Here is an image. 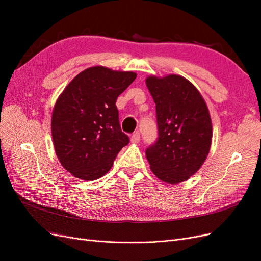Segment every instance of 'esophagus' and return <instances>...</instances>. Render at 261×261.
<instances>
[{
	"label": "esophagus",
	"instance_id": "obj_1",
	"mask_svg": "<svg viewBox=\"0 0 261 261\" xmlns=\"http://www.w3.org/2000/svg\"><path fill=\"white\" fill-rule=\"evenodd\" d=\"M139 140H140V135H139V133H134L133 135H132V137H130V141L133 144H137V143H139Z\"/></svg>",
	"mask_w": 261,
	"mask_h": 261
}]
</instances>
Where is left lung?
I'll list each match as a JSON object with an SVG mask.
<instances>
[{
  "mask_svg": "<svg viewBox=\"0 0 261 261\" xmlns=\"http://www.w3.org/2000/svg\"><path fill=\"white\" fill-rule=\"evenodd\" d=\"M146 85L155 103L159 132L155 144L146 150L150 169L165 183H181L201 168L210 151L208 107L198 89L183 76H148Z\"/></svg>",
  "mask_w": 261,
  "mask_h": 261,
  "instance_id": "obj_1",
  "label": "left lung"
}]
</instances>
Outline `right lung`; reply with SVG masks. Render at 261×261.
<instances>
[{"instance_id": "add662e5", "label": "right lung", "mask_w": 261, "mask_h": 261, "mask_svg": "<svg viewBox=\"0 0 261 261\" xmlns=\"http://www.w3.org/2000/svg\"><path fill=\"white\" fill-rule=\"evenodd\" d=\"M136 76L93 66L78 74L60 94L51 118L52 139L62 167L73 176L84 180L102 177L129 143L115 103Z\"/></svg>"}]
</instances>
